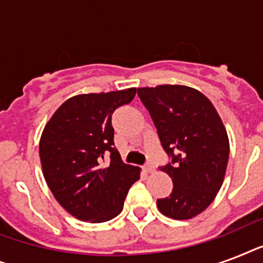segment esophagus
<instances>
[{"instance_id": "esophagus-1", "label": "esophagus", "mask_w": 263, "mask_h": 263, "mask_svg": "<svg viewBox=\"0 0 263 263\" xmlns=\"http://www.w3.org/2000/svg\"><path fill=\"white\" fill-rule=\"evenodd\" d=\"M143 169H144V171H146V172H147V173H152V172H154V169H156V168H154V165L150 164V162H147V164H146V165H144V166H143Z\"/></svg>"}]
</instances>
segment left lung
<instances>
[{"label": "left lung", "instance_id": "obj_1", "mask_svg": "<svg viewBox=\"0 0 263 263\" xmlns=\"http://www.w3.org/2000/svg\"><path fill=\"white\" fill-rule=\"evenodd\" d=\"M138 95L171 158L160 169L171 176L172 194L157 199V206L175 220L198 216L224 181L229 157L224 124L213 103L195 88L164 84L138 88Z\"/></svg>", "mask_w": 263, "mask_h": 263}]
</instances>
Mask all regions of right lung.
<instances>
[{
  "instance_id": "1",
  "label": "right lung",
  "mask_w": 263,
  "mask_h": 263,
  "mask_svg": "<svg viewBox=\"0 0 263 263\" xmlns=\"http://www.w3.org/2000/svg\"><path fill=\"white\" fill-rule=\"evenodd\" d=\"M136 88L72 97L43 129L39 157L53 195L69 214L105 222L123 210L128 190L140 177L115 147L111 115L129 103Z\"/></svg>"
}]
</instances>
